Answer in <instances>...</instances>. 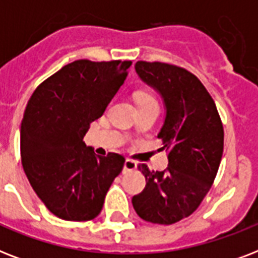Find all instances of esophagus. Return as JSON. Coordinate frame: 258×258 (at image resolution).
<instances>
[{
    "instance_id": "obj_1",
    "label": "esophagus",
    "mask_w": 258,
    "mask_h": 258,
    "mask_svg": "<svg viewBox=\"0 0 258 258\" xmlns=\"http://www.w3.org/2000/svg\"><path fill=\"white\" fill-rule=\"evenodd\" d=\"M135 169H137V162L133 161V159H125L124 169H123V171H124V172L134 171Z\"/></svg>"
}]
</instances>
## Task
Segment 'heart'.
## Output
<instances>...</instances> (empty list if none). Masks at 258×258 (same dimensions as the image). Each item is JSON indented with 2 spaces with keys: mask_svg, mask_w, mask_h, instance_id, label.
<instances>
[{
  "mask_svg": "<svg viewBox=\"0 0 258 258\" xmlns=\"http://www.w3.org/2000/svg\"><path fill=\"white\" fill-rule=\"evenodd\" d=\"M137 100L139 107H158L157 99L149 92H139L137 95Z\"/></svg>",
  "mask_w": 258,
  "mask_h": 258,
  "instance_id": "obj_1",
  "label": "heart"
}]
</instances>
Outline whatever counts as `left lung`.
<instances>
[{"label": "left lung", "instance_id": "1", "mask_svg": "<svg viewBox=\"0 0 258 258\" xmlns=\"http://www.w3.org/2000/svg\"><path fill=\"white\" fill-rule=\"evenodd\" d=\"M135 71L165 103L158 138L169 166L163 171L138 166L146 187L133 197V206L142 220L171 225L196 212L212 187L224 153V127L210 93L191 72L158 61H138Z\"/></svg>", "mask_w": 258, "mask_h": 258}]
</instances>
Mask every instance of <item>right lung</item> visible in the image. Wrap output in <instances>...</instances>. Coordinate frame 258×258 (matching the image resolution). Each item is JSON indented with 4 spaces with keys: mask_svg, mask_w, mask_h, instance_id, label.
Instances as JSON below:
<instances>
[{
    "mask_svg": "<svg viewBox=\"0 0 258 258\" xmlns=\"http://www.w3.org/2000/svg\"><path fill=\"white\" fill-rule=\"evenodd\" d=\"M131 61L76 60L36 88L21 121L22 167L48 210L66 221L99 216L124 157H96L83 138L127 78Z\"/></svg>",
    "mask_w": 258,
    "mask_h": 258,
    "instance_id": "obj_1",
    "label": "right lung"
}]
</instances>
